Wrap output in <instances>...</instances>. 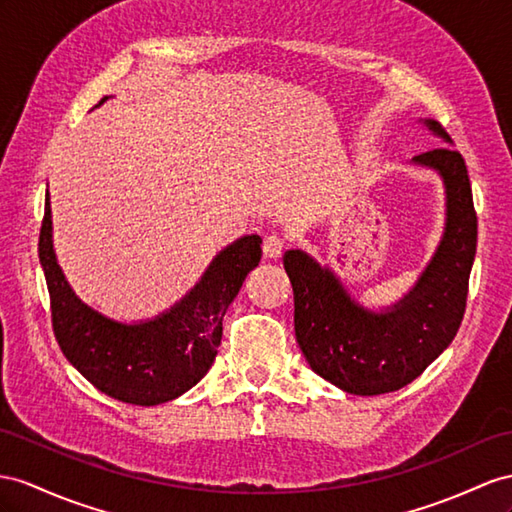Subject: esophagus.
<instances>
[{"instance_id": "1", "label": "esophagus", "mask_w": 512, "mask_h": 512, "mask_svg": "<svg viewBox=\"0 0 512 512\" xmlns=\"http://www.w3.org/2000/svg\"><path fill=\"white\" fill-rule=\"evenodd\" d=\"M283 248H285V240L281 238V235L272 233L264 238V255L268 259H277L283 253Z\"/></svg>"}]
</instances>
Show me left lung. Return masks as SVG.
Instances as JSON below:
<instances>
[{"mask_svg": "<svg viewBox=\"0 0 512 512\" xmlns=\"http://www.w3.org/2000/svg\"><path fill=\"white\" fill-rule=\"evenodd\" d=\"M424 125L452 142L437 121ZM413 162L443 179L445 231L422 277L396 305L365 309L333 270L303 251L283 255L300 350L313 372L355 396H378L415 381L450 346L467 305L478 218L465 160L452 147H439L415 155Z\"/></svg>", "mask_w": 512, "mask_h": 512, "instance_id": "obj_1", "label": "left lung"}]
</instances>
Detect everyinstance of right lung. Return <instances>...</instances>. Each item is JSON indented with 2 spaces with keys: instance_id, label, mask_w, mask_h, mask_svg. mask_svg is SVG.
Listing matches in <instances>:
<instances>
[{
  "instance_id": "add662e5",
  "label": "right lung",
  "mask_w": 512,
  "mask_h": 512,
  "mask_svg": "<svg viewBox=\"0 0 512 512\" xmlns=\"http://www.w3.org/2000/svg\"><path fill=\"white\" fill-rule=\"evenodd\" d=\"M259 244V235L235 240L214 257L201 281L177 305L153 320L123 324L84 305L64 279L51 240L47 192L38 257L62 355L88 383L114 400L155 406L179 398L212 368L222 339V318L246 274L257 268Z\"/></svg>"
}]
</instances>
